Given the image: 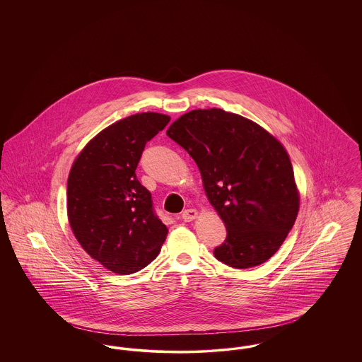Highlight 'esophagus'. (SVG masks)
Wrapping results in <instances>:
<instances>
[{
  "instance_id": "34e87169",
  "label": "esophagus",
  "mask_w": 362,
  "mask_h": 362,
  "mask_svg": "<svg viewBox=\"0 0 362 362\" xmlns=\"http://www.w3.org/2000/svg\"><path fill=\"white\" fill-rule=\"evenodd\" d=\"M197 217H198V211H197L195 209H187V210H185V211L182 213V218H183V221H186V223H189V221L195 220Z\"/></svg>"
}]
</instances>
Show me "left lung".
Masks as SVG:
<instances>
[{"instance_id":"1","label":"left lung","mask_w":362,"mask_h":362,"mask_svg":"<svg viewBox=\"0 0 362 362\" xmlns=\"http://www.w3.org/2000/svg\"><path fill=\"white\" fill-rule=\"evenodd\" d=\"M167 136L197 163L226 239L214 257L235 269L272 258L298 214L300 194L284 145L258 123L221 108L192 110Z\"/></svg>"}]
</instances>
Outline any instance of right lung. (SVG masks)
Listing matches in <instances>:
<instances>
[{
    "instance_id": "add662e5",
    "label": "right lung",
    "mask_w": 362,
    "mask_h": 362,
    "mask_svg": "<svg viewBox=\"0 0 362 362\" xmlns=\"http://www.w3.org/2000/svg\"><path fill=\"white\" fill-rule=\"evenodd\" d=\"M170 121L141 112L115 122L86 144L70 168L66 209L73 235L112 273L146 267L167 239L168 228L157 218L136 168L146 142Z\"/></svg>"
}]
</instances>
